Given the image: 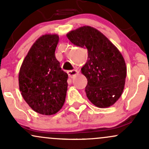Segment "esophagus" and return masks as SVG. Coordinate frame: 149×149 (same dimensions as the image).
Listing matches in <instances>:
<instances>
[{"instance_id":"34e87169","label":"esophagus","mask_w":149,"mask_h":149,"mask_svg":"<svg viewBox=\"0 0 149 149\" xmlns=\"http://www.w3.org/2000/svg\"><path fill=\"white\" fill-rule=\"evenodd\" d=\"M67 73H68V75H69V78H72L73 77L75 76V75H76L77 73H78V71H77L76 70H71V71H68Z\"/></svg>"}]
</instances>
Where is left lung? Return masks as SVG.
Returning <instances> with one entry per match:
<instances>
[{
	"instance_id": "1",
	"label": "left lung",
	"mask_w": 149,
	"mask_h": 149,
	"mask_svg": "<svg viewBox=\"0 0 149 149\" xmlns=\"http://www.w3.org/2000/svg\"><path fill=\"white\" fill-rule=\"evenodd\" d=\"M66 36L75 45L88 49V60L81 72L88 79L85 92L88 100L99 108L112 106L122 95L127 74L121 53L93 27H80Z\"/></svg>"
}]
</instances>
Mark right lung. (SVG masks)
<instances>
[{
    "label": "right lung",
    "instance_id": "1",
    "mask_svg": "<svg viewBox=\"0 0 149 149\" xmlns=\"http://www.w3.org/2000/svg\"><path fill=\"white\" fill-rule=\"evenodd\" d=\"M57 34H45L33 43L19 73V90L29 106L40 114L50 116L62 108L67 91L68 74L55 57Z\"/></svg>",
    "mask_w": 149,
    "mask_h": 149
}]
</instances>
